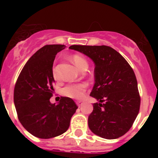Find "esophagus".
I'll return each mask as SVG.
<instances>
[{
    "label": "esophagus",
    "instance_id": "obj_1",
    "mask_svg": "<svg viewBox=\"0 0 158 158\" xmlns=\"http://www.w3.org/2000/svg\"><path fill=\"white\" fill-rule=\"evenodd\" d=\"M77 104L78 105V107H81V104H82V102L81 101H77Z\"/></svg>",
    "mask_w": 158,
    "mask_h": 158
}]
</instances>
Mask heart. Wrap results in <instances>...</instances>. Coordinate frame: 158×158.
Masks as SVG:
<instances>
[{"label":"heart","instance_id":"b5f03b06","mask_svg":"<svg viewBox=\"0 0 158 158\" xmlns=\"http://www.w3.org/2000/svg\"><path fill=\"white\" fill-rule=\"evenodd\" d=\"M71 58H72V61L74 63V65L81 71L84 68L88 67V62L86 59L80 54H73ZM52 76L55 80H57L58 77L56 69H55L54 66L52 68ZM87 88L88 84L86 82H81V83L77 84H69V85H67L65 87L62 88V90H61V93L64 96H66V97H69V98L80 100L83 97L84 93L86 91Z\"/></svg>","mask_w":158,"mask_h":158}]
</instances>
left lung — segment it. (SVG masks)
<instances>
[{
    "label": "left lung",
    "mask_w": 158,
    "mask_h": 158,
    "mask_svg": "<svg viewBox=\"0 0 158 158\" xmlns=\"http://www.w3.org/2000/svg\"><path fill=\"white\" fill-rule=\"evenodd\" d=\"M95 63V85L90 96L93 104L89 127L107 139L123 136L131 129L140 109L141 98L133 69L115 50L107 46L73 45Z\"/></svg>",
    "instance_id": "left-lung-1"
}]
</instances>
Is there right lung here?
I'll return each mask as SVG.
<instances>
[{
  "mask_svg": "<svg viewBox=\"0 0 158 158\" xmlns=\"http://www.w3.org/2000/svg\"><path fill=\"white\" fill-rule=\"evenodd\" d=\"M65 45H46L25 64L14 88V104L20 123L32 135L51 139L68 130L77 106L69 97L62 96L58 105L50 99L54 91L52 68L57 53Z\"/></svg>",
  "mask_w": 158,
  "mask_h": 158,
  "instance_id": "1",
  "label": "right lung"
}]
</instances>
